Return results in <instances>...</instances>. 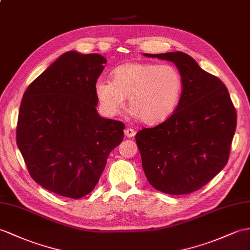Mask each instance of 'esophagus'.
Listing matches in <instances>:
<instances>
[{"label":"esophagus","instance_id":"obj_1","mask_svg":"<svg viewBox=\"0 0 250 250\" xmlns=\"http://www.w3.org/2000/svg\"><path fill=\"white\" fill-rule=\"evenodd\" d=\"M124 132H125V136L128 137V138H132V137H135V135H136V130L132 129V128H126Z\"/></svg>","mask_w":250,"mask_h":250}]
</instances>
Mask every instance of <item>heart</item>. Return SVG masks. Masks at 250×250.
Returning <instances> with one entry per match:
<instances>
[{
    "label": "heart",
    "mask_w": 250,
    "mask_h": 250,
    "mask_svg": "<svg viewBox=\"0 0 250 250\" xmlns=\"http://www.w3.org/2000/svg\"><path fill=\"white\" fill-rule=\"evenodd\" d=\"M184 91V77L171 64L130 62L112 72V81L99 78L95 94L109 117L120 113L128 97L131 114L146 124L166 121L177 109Z\"/></svg>",
    "instance_id": "obj_1"
}]
</instances>
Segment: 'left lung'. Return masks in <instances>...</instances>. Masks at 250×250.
<instances>
[{
  "label": "left lung",
  "instance_id": "8db88e82",
  "mask_svg": "<svg viewBox=\"0 0 250 250\" xmlns=\"http://www.w3.org/2000/svg\"><path fill=\"white\" fill-rule=\"evenodd\" d=\"M174 62L184 77L175 112L137 132L146 178L156 190L182 195L199 190L226 166L236 128V111L226 86L188 54H144Z\"/></svg>",
  "mask_w": 250,
  "mask_h": 250
}]
</instances>
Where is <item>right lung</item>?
<instances>
[{
  "label": "right lung",
  "instance_id": "right-lung-1",
  "mask_svg": "<svg viewBox=\"0 0 250 250\" xmlns=\"http://www.w3.org/2000/svg\"><path fill=\"white\" fill-rule=\"evenodd\" d=\"M106 62L99 54L66 52L23 94L18 147L32 178L58 195H88L123 141L124 123L96 111L95 83Z\"/></svg>",
  "mask_w": 250,
  "mask_h": 250
}]
</instances>
